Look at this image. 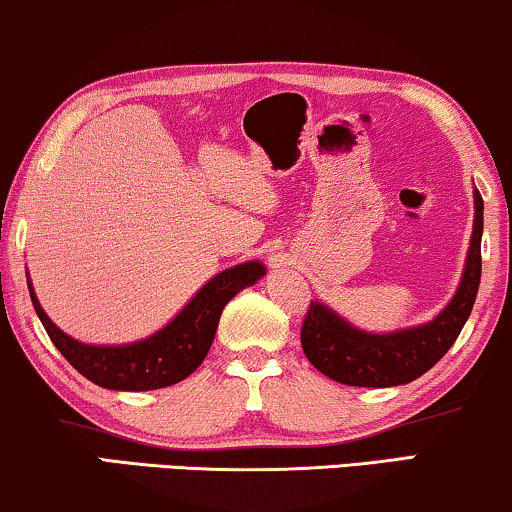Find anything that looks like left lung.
<instances>
[{
    "label": "left lung",
    "instance_id": "1",
    "mask_svg": "<svg viewBox=\"0 0 512 512\" xmlns=\"http://www.w3.org/2000/svg\"><path fill=\"white\" fill-rule=\"evenodd\" d=\"M475 198L473 237L459 289L438 317L394 333H366L314 300L300 328V345L319 373L349 387H398L424 375L447 354L478 296L482 272V195Z\"/></svg>",
    "mask_w": 512,
    "mask_h": 512
}]
</instances>
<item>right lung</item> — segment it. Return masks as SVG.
I'll return each instance as SVG.
<instances>
[{"mask_svg": "<svg viewBox=\"0 0 512 512\" xmlns=\"http://www.w3.org/2000/svg\"><path fill=\"white\" fill-rule=\"evenodd\" d=\"M265 275V265L247 261L209 279L170 324L130 345H86L69 338L41 310L27 277L37 317L58 352L97 387L114 391H151L186 380L205 361L212 347L223 307Z\"/></svg>", "mask_w": 512, "mask_h": 512, "instance_id": "right-lung-1", "label": "right lung"}]
</instances>
